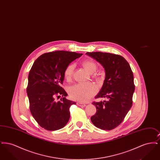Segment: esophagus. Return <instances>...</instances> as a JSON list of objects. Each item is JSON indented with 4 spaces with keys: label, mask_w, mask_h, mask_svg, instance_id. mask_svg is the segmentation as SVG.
<instances>
[{
    "label": "esophagus",
    "mask_w": 160,
    "mask_h": 160,
    "mask_svg": "<svg viewBox=\"0 0 160 160\" xmlns=\"http://www.w3.org/2000/svg\"><path fill=\"white\" fill-rule=\"evenodd\" d=\"M77 104L78 106L80 107H85L86 106V104H83V103H82V102H77Z\"/></svg>",
    "instance_id": "esophagus-1"
}]
</instances>
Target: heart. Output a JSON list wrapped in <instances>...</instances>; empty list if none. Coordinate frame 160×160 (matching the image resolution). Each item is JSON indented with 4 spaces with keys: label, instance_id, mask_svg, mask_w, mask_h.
Here are the masks:
<instances>
[{
    "label": "heart",
    "instance_id": "heart-1",
    "mask_svg": "<svg viewBox=\"0 0 160 160\" xmlns=\"http://www.w3.org/2000/svg\"><path fill=\"white\" fill-rule=\"evenodd\" d=\"M83 66L89 73H93L95 71L97 67L95 64L91 61H85L83 63ZM74 70V65H69L65 69L64 72L65 78L69 80L73 75ZM97 92V87L93 83L76 84L68 89L69 97L72 99L81 102L88 101Z\"/></svg>",
    "mask_w": 160,
    "mask_h": 160
}]
</instances>
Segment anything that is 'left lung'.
Segmentation results:
<instances>
[{
    "label": "left lung",
    "mask_w": 160,
    "mask_h": 160,
    "mask_svg": "<svg viewBox=\"0 0 160 160\" xmlns=\"http://www.w3.org/2000/svg\"><path fill=\"white\" fill-rule=\"evenodd\" d=\"M86 54L99 62L106 73L102 88L95 98L107 100L92 103L97 112L91 120L97 128L112 130L123 121L132 106L135 90L132 70L128 62L120 55L102 52Z\"/></svg>",
    "instance_id": "1"
}]
</instances>
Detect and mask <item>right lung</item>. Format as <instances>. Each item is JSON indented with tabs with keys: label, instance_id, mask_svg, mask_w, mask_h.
Listing matches in <instances>:
<instances>
[{
	"label": "right lung",
	"instance_id": "obj_1",
	"mask_svg": "<svg viewBox=\"0 0 160 160\" xmlns=\"http://www.w3.org/2000/svg\"><path fill=\"white\" fill-rule=\"evenodd\" d=\"M67 51H56L40 56L28 76L27 93L31 114L43 128L55 131L64 127L70 118L69 107L76 102L66 99L67 93L61 87L64 72L72 61L82 56ZM62 96L61 102L55 98Z\"/></svg>",
	"mask_w": 160,
	"mask_h": 160
}]
</instances>
